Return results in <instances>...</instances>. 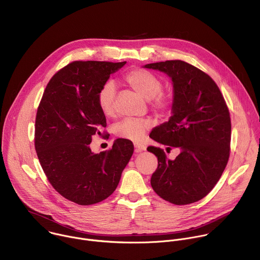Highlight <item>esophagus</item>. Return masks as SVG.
Masks as SVG:
<instances>
[{
    "label": "esophagus",
    "mask_w": 260,
    "mask_h": 260,
    "mask_svg": "<svg viewBox=\"0 0 260 260\" xmlns=\"http://www.w3.org/2000/svg\"><path fill=\"white\" fill-rule=\"evenodd\" d=\"M135 151L137 153L139 152H142V151H145L146 150V146H144L143 144H140V143H135Z\"/></svg>",
    "instance_id": "obj_1"
}]
</instances>
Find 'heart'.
Listing matches in <instances>:
<instances>
[{
  "label": "heart",
  "mask_w": 260,
  "mask_h": 260,
  "mask_svg": "<svg viewBox=\"0 0 260 260\" xmlns=\"http://www.w3.org/2000/svg\"><path fill=\"white\" fill-rule=\"evenodd\" d=\"M125 83L137 93L146 100H150L153 109L158 113H167L172 108V99L161 91L162 82L155 74L138 69L128 72L124 76ZM116 88L113 82L108 81L103 84L96 94V102L102 113L106 116L114 112V101ZM151 127V121L148 119H124L114 126V134L122 139L132 141L140 140L144 133Z\"/></svg>",
  "instance_id": "obj_1"
}]
</instances>
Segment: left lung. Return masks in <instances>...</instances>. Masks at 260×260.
I'll use <instances>...</instances> for the list:
<instances>
[{
	"label": "left lung",
	"instance_id": "left-lung-1",
	"mask_svg": "<svg viewBox=\"0 0 260 260\" xmlns=\"http://www.w3.org/2000/svg\"><path fill=\"white\" fill-rule=\"evenodd\" d=\"M144 68L164 72L173 82L172 116L149 137L168 149H180L171 160L160 148H147L158 160L151 186L174 205L196 203L214 188L228 165L232 134L229 108L214 80L190 63L166 60Z\"/></svg>",
	"mask_w": 260,
	"mask_h": 260
}]
</instances>
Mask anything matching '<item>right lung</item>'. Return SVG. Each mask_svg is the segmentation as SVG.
<instances>
[{"instance_id":"right-lung-1","label":"right lung","mask_w":260,"mask_h":260,"mask_svg":"<svg viewBox=\"0 0 260 260\" xmlns=\"http://www.w3.org/2000/svg\"><path fill=\"white\" fill-rule=\"evenodd\" d=\"M126 61H73L48 82L38 107L35 148L53 188L82 206L106 200L116 189L134 145L117 139L109 151L93 153L92 136H102L106 117L96 94Z\"/></svg>"}]
</instances>
